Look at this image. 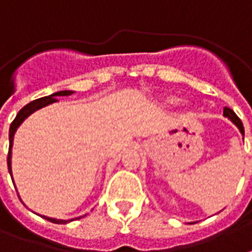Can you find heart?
Here are the masks:
<instances>
[{"label":"heart","instance_id":"heart-1","mask_svg":"<svg viewBox=\"0 0 252 252\" xmlns=\"http://www.w3.org/2000/svg\"><path fill=\"white\" fill-rule=\"evenodd\" d=\"M177 102V96L175 95H168L163 98V103H166V105H173Z\"/></svg>","mask_w":252,"mask_h":252}]
</instances>
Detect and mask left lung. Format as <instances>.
I'll list each match as a JSON object with an SVG mask.
<instances>
[{"label":"left lung","mask_w":252,"mask_h":252,"mask_svg":"<svg viewBox=\"0 0 252 252\" xmlns=\"http://www.w3.org/2000/svg\"><path fill=\"white\" fill-rule=\"evenodd\" d=\"M224 116L226 117V119H229V120L232 121V123H233V124L237 126V128H239V131H240V133H242V135H244V126H243L242 120H240V119L237 117L236 113H235V112H233L232 109L225 108L224 109Z\"/></svg>","instance_id":"left-lung-1"}]
</instances>
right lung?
<instances>
[{"instance_id":"1","label":"right lung","mask_w":252,"mask_h":252,"mask_svg":"<svg viewBox=\"0 0 252 252\" xmlns=\"http://www.w3.org/2000/svg\"><path fill=\"white\" fill-rule=\"evenodd\" d=\"M73 94V91L71 90H64V91H57V93H54L52 95H47L43 96V98H39V99H35V101L30 102L27 103L24 108L17 113L16 116V119L13 120V123L10 124L9 128V153H8V168H9V173L10 176L13 177L12 175V146H13V136H15V132L17 131V128L22 126V123L26 119H27L30 114H32L36 110H39V109L45 108L47 105H50V103H54V102H57V98L56 96H68ZM15 184V183H13ZM42 217L47 220V221H50V222H54V224H68V222H71L73 220H57V218H50L46 217V216H42ZM82 218V217H79Z\"/></svg>"}]
</instances>
